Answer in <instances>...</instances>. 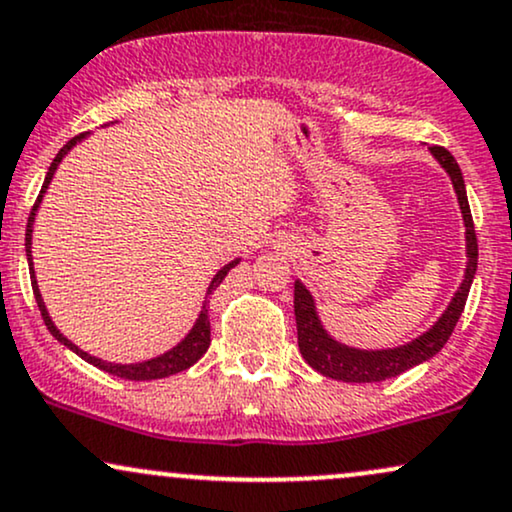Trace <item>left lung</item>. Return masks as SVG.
Masks as SVG:
<instances>
[{"label":"left lung","mask_w":512,"mask_h":512,"mask_svg":"<svg viewBox=\"0 0 512 512\" xmlns=\"http://www.w3.org/2000/svg\"><path fill=\"white\" fill-rule=\"evenodd\" d=\"M431 155L438 160V165L448 172L450 182H453L455 194H458L462 222H465V249H467V266L465 278H462L458 292L450 299L448 309L438 316V321L426 333L405 342L400 347H388V350H362V347H350L345 342L335 340L333 335L323 328L321 318H318L314 294L304 287L302 280H294V318H297V340L299 352L306 359L311 369L318 374L335 378V381L345 383H378L386 378L400 376L402 371L412 369V366L429 362L434 354L441 352L450 335H453L455 323L465 309L467 294H470L474 273H477V234H474V222L470 213V203H467L465 179L455 162L453 155L446 148L434 146L429 148Z\"/></svg>","instance_id":"1"}]
</instances>
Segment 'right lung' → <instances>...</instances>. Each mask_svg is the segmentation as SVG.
I'll return each instance as SVG.
<instances>
[{"label":"right lung","mask_w":512,"mask_h":512,"mask_svg":"<svg viewBox=\"0 0 512 512\" xmlns=\"http://www.w3.org/2000/svg\"><path fill=\"white\" fill-rule=\"evenodd\" d=\"M88 134H90V131H86V134H78V136L71 138V141L66 143V146H64L62 150H59L57 158L52 160L50 170H47V174H45V182H42V189H40L38 201H35L33 210H30V218H28V225H26V256H28V270H30V285H33V294H35V302H38V309H40V314H42V321H45L47 330H50V333L54 335V338H57L59 342H62L64 347H69L71 352H76L78 357L86 359L88 364L98 366V369L107 371V374H112V376L126 378V381H155V378H165V376L179 374V371H184V369H189V366H194V364L198 362V359H201L203 354H206L208 345H210V321H208V309H206V304H208V294L213 292L215 287H218L222 280H225V275L230 273V270H232L234 266H237V263L242 261V258H234V261L227 263V266H222V268L218 270V273H215V278L210 280L208 292H206V302H203V306H201V314H198L196 323H194V328H191L189 333L184 335V340H179L177 345L172 347V350L162 352V354H158V357H153V359H146V362H136V364H114V362H105V359L93 357V354L83 352L81 347L74 345V342H71L69 338H64L62 330H59L57 326H54V321L50 318V314H47V306H45V302H42V294H40L38 280H35L33 254H30V244H33V222H35V215H38V208H40V203H42V196H45L47 186H50L52 177H54V172H57L59 162H62V160H64V155L69 153V150L74 148L76 143H81L83 138H86Z\"/></svg>","instance_id":"obj_1"}]
</instances>
